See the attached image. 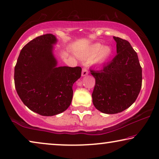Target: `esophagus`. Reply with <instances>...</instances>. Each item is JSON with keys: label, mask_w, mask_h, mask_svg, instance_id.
I'll return each instance as SVG.
<instances>
[{"label": "esophagus", "mask_w": 159, "mask_h": 159, "mask_svg": "<svg viewBox=\"0 0 159 159\" xmlns=\"http://www.w3.org/2000/svg\"><path fill=\"white\" fill-rule=\"evenodd\" d=\"M89 73V71L88 70V69H87V67H84L83 69H82V76H86L88 75Z\"/></svg>", "instance_id": "1"}]
</instances>
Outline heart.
Instances as JSON below:
<instances>
[{
    "label": "heart",
    "instance_id": "obj_1",
    "mask_svg": "<svg viewBox=\"0 0 159 159\" xmlns=\"http://www.w3.org/2000/svg\"><path fill=\"white\" fill-rule=\"evenodd\" d=\"M112 54V50L108 46L102 47L100 43H95L90 45L82 53V57L84 58H92L94 57L93 63L98 65L105 64L109 60Z\"/></svg>",
    "mask_w": 159,
    "mask_h": 159
}]
</instances>
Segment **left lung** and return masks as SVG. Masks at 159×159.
I'll return each mask as SVG.
<instances>
[{"mask_svg": "<svg viewBox=\"0 0 159 159\" xmlns=\"http://www.w3.org/2000/svg\"><path fill=\"white\" fill-rule=\"evenodd\" d=\"M117 54L100 70L90 69L95 79L93 105L107 114H117L136 101L142 87V68L138 54L127 40L114 37Z\"/></svg>", "mask_w": 159, "mask_h": 159, "instance_id": "1", "label": "left lung"}]
</instances>
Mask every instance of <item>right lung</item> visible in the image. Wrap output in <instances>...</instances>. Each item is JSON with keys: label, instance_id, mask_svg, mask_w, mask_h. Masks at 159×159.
<instances>
[{"label": "right lung", "instance_id": "right-lung-1", "mask_svg": "<svg viewBox=\"0 0 159 159\" xmlns=\"http://www.w3.org/2000/svg\"><path fill=\"white\" fill-rule=\"evenodd\" d=\"M56 37L45 34L21 49L14 69L17 94L30 110L54 116L66 110L73 97V84L81 77L80 66H56L53 55Z\"/></svg>", "mask_w": 159, "mask_h": 159}]
</instances>
